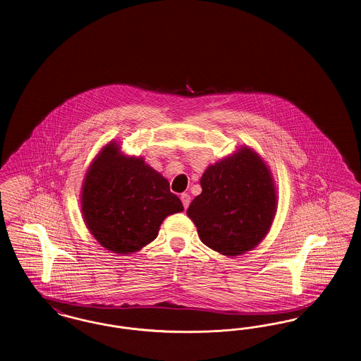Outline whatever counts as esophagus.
Instances as JSON below:
<instances>
[{
    "label": "esophagus",
    "instance_id": "obj_1",
    "mask_svg": "<svg viewBox=\"0 0 361 361\" xmlns=\"http://www.w3.org/2000/svg\"><path fill=\"white\" fill-rule=\"evenodd\" d=\"M180 200H182V204H183V208L188 209L190 204V195L188 192H183L180 194Z\"/></svg>",
    "mask_w": 361,
    "mask_h": 361
}]
</instances>
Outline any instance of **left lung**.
<instances>
[{
    "label": "left lung",
    "mask_w": 361,
    "mask_h": 361,
    "mask_svg": "<svg viewBox=\"0 0 361 361\" xmlns=\"http://www.w3.org/2000/svg\"><path fill=\"white\" fill-rule=\"evenodd\" d=\"M188 209L209 248L235 257L257 246L273 223L277 195L265 161L250 148L209 166Z\"/></svg>",
    "instance_id": "8db88e82"
}]
</instances>
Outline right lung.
<instances>
[{"instance_id": "obj_1", "label": "right lung", "mask_w": 361, "mask_h": 361, "mask_svg": "<svg viewBox=\"0 0 361 361\" xmlns=\"http://www.w3.org/2000/svg\"><path fill=\"white\" fill-rule=\"evenodd\" d=\"M84 221L96 240L130 254L156 239L163 220L183 210L170 183L144 159L119 153L114 142L96 156L81 191Z\"/></svg>"}]
</instances>
